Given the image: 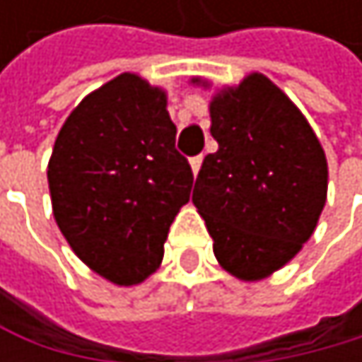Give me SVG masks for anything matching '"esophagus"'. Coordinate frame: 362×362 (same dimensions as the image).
Here are the masks:
<instances>
[{
    "label": "esophagus",
    "mask_w": 362,
    "mask_h": 362,
    "mask_svg": "<svg viewBox=\"0 0 362 362\" xmlns=\"http://www.w3.org/2000/svg\"><path fill=\"white\" fill-rule=\"evenodd\" d=\"M202 156H195V158H191V169H193V173L197 175L199 173V167H202Z\"/></svg>",
    "instance_id": "esophagus-1"
}]
</instances>
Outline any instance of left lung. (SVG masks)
Returning <instances> with one entry per match:
<instances>
[{"instance_id": "obj_1", "label": "left lung", "mask_w": 362, "mask_h": 362, "mask_svg": "<svg viewBox=\"0 0 362 362\" xmlns=\"http://www.w3.org/2000/svg\"><path fill=\"white\" fill-rule=\"evenodd\" d=\"M211 134L219 147L202 163L193 204L219 265L241 280H262L315 232L328 191L324 147L298 106L262 74L213 97Z\"/></svg>"}]
</instances>
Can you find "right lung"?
<instances>
[{
	"instance_id": "obj_1",
	"label": "right lung",
	"mask_w": 362,
	"mask_h": 362,
	"mask_svg": "<svg viewBox=\"0 0 362 362\" xmlns=\"http://www.w3.org/2000/svg\"><path fill=\"white\" fill-rule=\"evenodd\" d=\"M167 95L121 74L78 104L47 167L54 217L95 274L132 286L154 274L193 171L175 149Z\"/></svg>"
}]
</instances>
